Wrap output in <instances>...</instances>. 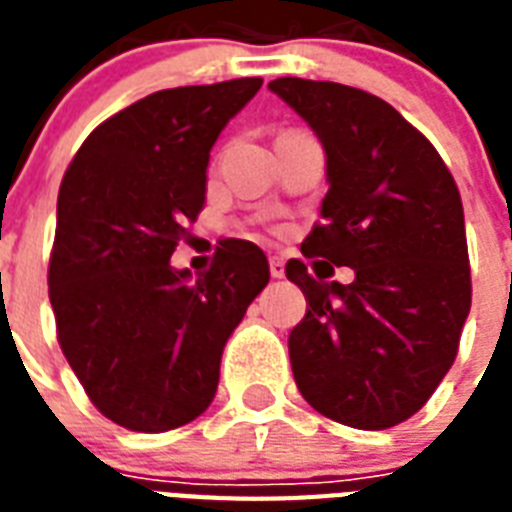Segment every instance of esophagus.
Masks as SVG:
<instances>
[{
    "label": "esophagus",
    "mask_w": 512,
    "mask_h": 512,
    "mask_svg": "<svg viewBox=\"0 0 512 512\" xmlns=\"http://www.w3.org/2000/svg\"><path fill=\"white\" fill-rule=\"evenodd\" d=\"M271 276L273 279H281V276H284V260H281V257H271Z\"/></svg>",
    "instance_id": "1"
}]
</instances>
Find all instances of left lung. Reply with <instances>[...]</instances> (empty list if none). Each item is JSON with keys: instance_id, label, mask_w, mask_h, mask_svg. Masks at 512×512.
Here are the masks:
<instances>
[{"instance_id": "8db88e82", "label": "left lung", "mask_w": 512, "mask_h": 512, "mask_svg": "<svg viewBox=\"0 0 512 512\" xmlns=\"http://www.w3.org/2000/svg\"><path fill=\"white\" fill-rule=\"evenodd\" d=\"M268 90L327 154L324 223L303 252L356 273L340 284L311 276L303 260L287 263L308 300L289 335L297 388L329 420L393 428L444 380L470 313L460 191L430 140L377 95L297 76Z\"/></svg>"}]
</instances>
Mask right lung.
<instances>
[{"mask_svg": "<svg viewBox=\"0 0 512 512\" xmlns=\"http://www.w3.org/2000/svg\"><path fill=\"white\" fill-rule=\"evenodd\" d=\"M260 84L154 92L95 127L63 175L47 273L60 350L127 430L164 433L212 404L225 342L271 279L241 239L196 276L170 265L204 209L209 151Z\"/></svg>", "mask_w": 512, "mask_h": 512, "instance_id": "right-lung-1", "label": "right lung"}]
</instances>
